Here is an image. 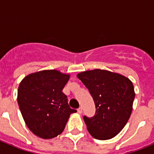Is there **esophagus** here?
<instances>
[{"label": "esophagus", "mask_w": 154, "mask_h": 154, "mask_svg": "<svg viewBox=\"0 0 154 154\" xmlns=\"http://www.w3.org/2000/svg\"><path fill=\"white\" fill-rule=\"evenodd\" d=\"M77 111H78L79 113H82V107H79V108L77 109Z\"/></svg>", "instance_id": "34e87169"}]
</instances>
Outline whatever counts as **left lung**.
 <instances>
[{
    "label": "left lung",
    "instance_id": "8db88e82",
    "mask_svg": "<svg viewBox=\"0 0 154 154\" xmlns=\"http://www.w3.org/2000/svg\"><path fill=\"white\" fill-rule=\"evenodd\" d=\"M96 105L92 117L84 116L87 130L97 140H109L123 130L133 109L135 98L132 82L122 75L101 69L79 73Z\"/></svg>",
    "mask_w": 154,
    "mask_h": 154
}]
</instances>
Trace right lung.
Returning <instances> with one entry per match:
<instances>
[{
  "label": "right lung",
  "instance_id": "obj_1",
  "mask_svg": "<svg viewBox=\"0 0 154 154\" xmlns=\"http://www.w3.org/2000/svg\"><path fill=\"white\" fill-rule=\"evenodd\" d=\"M70 75L44 70L27 75L19 85L17 103L27 126L34 134L51 139L62 133L71 113L62 89Z\"/></svg>",
  "mask_w": 154,
  "mask_h": 154
}]
</instances>
